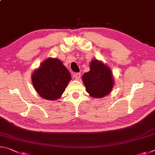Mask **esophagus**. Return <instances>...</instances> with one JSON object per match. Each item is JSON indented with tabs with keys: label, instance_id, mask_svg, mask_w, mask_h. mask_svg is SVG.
<instances>
[{
	"label": "esophagus",
	"instance_id": "34e87169",
	"mask_svg": "<svg viewBox=\"0 0 155 155\" xmlns=\"http://www.w3.org/2000/svg\"><path fill=\"white\" fill-rule=\"evenodd\" d=\"M74 78H75V80H79L80 78V77H81V73H75L74 74Z\"/></svg>",
	"mask_w": 155,
	"mask_h": 155
}]
</instances>
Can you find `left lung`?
Here are the masks:
<instances>
[{"instance_id":"left-lung-1","label":"left lung","mask_w":155,"mask_h":155,"mask_svg":"<svg viewBox=\"0 0 155 155\" xmlns=\"http://www.w3.org/2000/svg\"><path fill=\"white\" fill-rule=\"evenodd\" d=\"M90 69L82 76L86 90L94 98L104 97L112 91L114 86L112 71L98 60L91 61Z\"/></svg>"}]
</instances>
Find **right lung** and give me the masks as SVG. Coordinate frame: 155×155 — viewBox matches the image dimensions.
<instances>
[{"label": "right lung", "instance_id": "right-lung-1", "mask_svg": "<svg viewBox=\"0 0 155 155\" xmlns=\"http://www.w3.org/2000/svg\"><path fill=\"white\" fill-rule=\"evenodd\" d=\"M71 76L58 58H49L32 75V82L37 93L47 100L58 99L64 93Z\"/></svg>", "mask_w": 155, "mask_h": 155}]
</instances>
